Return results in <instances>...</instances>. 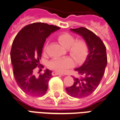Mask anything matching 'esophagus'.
Listing matches in <instances>:
<instances>
[{"instance_id":"obj_1","label":"esophagus","mask_w":120,"mask_h":120,"mask_svg":"<svg viewBox=\"0 0 120 120\" xmlns=\"http://www.w3.org/2000/svg\"><path fill=\"white\" fill-rule=\"evenodd\" d=\"M52 75L53 76H56V75H60V76H64V74L62 73H60V72H58L53 71L52 72Z\"/></svg>"}]
</instances>
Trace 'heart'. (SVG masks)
<instances>
[{
  "mask_svg": "<svg viewBox=\"0 0 120 120\" xmlns=\"http://www.w3.org/2000/svg\"><path fill=\"white\" fill-rule=\"evenodd\" d=\"M57 40L65 48L69 55L76 62L79 63L85 60L88 55V46L82 39H76L69 33H62L57 36ZM74 61L71 58H55L49 62L50 68L57 72H64L73 66Z\"/></svg>",
  "mask_w": 120,
  "mask_h": 120,
  "instance_id": "obj_1",
  "label": "heart"
}]
</instances>
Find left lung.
<instances>
[{
	"label": "left lung",
	"instance_id": "1",
	"mask_svg": "<svg viewBox=\"0 0 120 120\" xmlns=\"http://www.w3.org/2000/svg\"><path fill=\"white\" fill-rule=\"evenodd\" d=\"M71 30L84 38L89 54L84 64L75 69L80 78L74 77L73 85L66 88V91L70 96L83 98L90 95L101 81L107 62L106 48L101 38L87 28L79 27Z\"/></svg>",
	"mask_w": 120,
	"mask_h": 120
}]
</instances>
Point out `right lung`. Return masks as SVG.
<instances>
[{
	"mask_svg": "<svg viewBox=\"0 0 120 120\" xmlns=\"http://www.w3.org/2000/svg\"><path fill=\"white\" fill-rule=\"evenodd\" d=\"M60 27L38 22L29 24L18 33L11 50L15 80L19 87L28 95L39 97L46 94L48 82L52 78L51 71L47 69L44 73L36 78L35 68L40 66L44 42L51 33Z\"/></svg>",
	"mask_w": 120,
	"mask_h": 120,
	"instance_id": "obj_1",
	"label": "right lung"
}]
</instances>
